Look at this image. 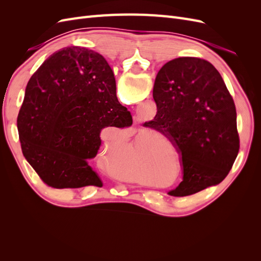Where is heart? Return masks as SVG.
Listing matches in <instances>:
<instances>
[{"label":"heart","instance_id":"obj_1","mask_svg":"<svg viewBox=\"0 0 261 261\" xmlns=\"http://www.w3.org/2000/svg\"><path fill=\"white\" fill-rule=\"evenodd\" d=\"M141 140H143V139H140V141H139V143H141Z\"/></svg>","mask_w":261,"mask_h":261}]
</instances>
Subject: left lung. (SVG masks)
Here are the masks:
<instances>
[{
  "mask_svg": "<svg viewBox=\"0 0 261 261\" xmlns=\"http://www.w3.org/2000/svg\"><path fill=\"white\" fill-rule=\"evenodd\" d=\"M156 115L146 122L168 135L180 155L183 180L169 192L183 197L222 181L238 156L236 109L220 73L199 58L164 64L153 86Z\"/></svg>",
  "mask_w": 261,
  "mask_h": 261,
  "instance_id": "8db88e82",
  "label": "left lung"
}]
</instances>
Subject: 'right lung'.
Here are the masks:
<instances>
[{
    "label": "right lung",
    "mask_w": 261,
    "mask_h": 261,
    "mask_svg": "<svg viewBox=\"0 0 261 261\" xmlns=\"http://www.w3.org/2000/svg\"><path fill=\"white\" fill-rule=\"evenodd\" d=\"M133 124L116 97L112 68L83 46L54 52L29 80L17 117L21 151L48 186H102L90 167L108 126Z\"/></svg>",
    "instance_id": "right-lung-1"
}]
</instances>
